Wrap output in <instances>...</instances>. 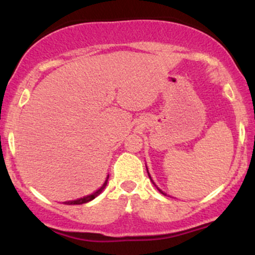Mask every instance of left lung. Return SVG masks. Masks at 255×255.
Masks as SVG:
<instances>
[{"instance_id":"1","label":"left lung","mask_w":255,"mask_h":255,"mask_svg":"<svg viewBox=\"0 0 255 255\" xmlns=\"http://www.w3.org/2000/svg\"><path fill=\"white\" fill-rule=\"evenodd\" d=\"M149 177H150V176H149ZM159 191H160V192H161V194H163V195H166V194H164V192H163V191H161V190H159Z\"/></svg>"}]
</instances>
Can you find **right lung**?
Masks as SVG:
<instances>
[{
    "instance_id": "obj_1",
    "label": "right lung",
    "mask_w": 255,
    "mask_h": 255,
    "mask_svg": "<svg viewBox=\"0 0 255 255\" xmlns=\"http://www.w3.org/2000/svg\"><path fill=\"white\" fill-rule=\"evenodd\" d=\"M107 179H109V177H107ZM107 185V180L106 181H105V184L102 185L101 187H100L99 190H97L96 192H94V194L92 195H89V196H85V197H82V199H79V200H75V201H68V202H65L66 205H82V204H86V202H89V201H91V200H94L95 197L97 196V195H100L102 192V190L105 189V186H106Z\"/></svg>"
}]
</instances>
